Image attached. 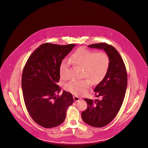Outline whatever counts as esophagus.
Returning a JSON list of instances; mask_svg holds the SVG:
<instances>
[{
    "instance_id": "1",
    "label": "esophagus",
    "mask_w": 148,
    "mask_h": 148,
    "mask_svg": "<svg viewBox=\"0 0 148 148\" xmlns=\"http://www.w3.org/2000/svg\"><path fill=\"white\" fill-rule=\"evenodd\" d=\"M73 98H74V101H75V102H77V101H79L80 100H81V98H79V97H77V96H74V97H73Z\"/></svg>"
}]
</instances>
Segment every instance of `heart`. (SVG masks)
<instances>
[{
    "mask_svg": "<svg viewBox=\"0 0 148 148\" xmlns=\"http://www.w3.org/2000/svg\"><path fill=\"white\" fill-rule=\"evenodd\" d=\"M69 62L84 69V76L93 84H97L103 80L108 73L110 58L106 53L94 51L80 48L72 54ZM69 63L66 60L62 61L59 67L60 75L62 79L67 77L66 72ZM90 85L89 79L72 80L65 85V90L75 95H84Z\"/></svg>",
    "mask_w": 148,
    "mask_h": 148,
    "instance_id": "obj_1",
    "label": "heart"
}]
</instances>
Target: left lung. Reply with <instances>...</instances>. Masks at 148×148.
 <instances>
[{"label":"left lung","instance_id":"8db88e82","mask_svg":"<svg viewBox=\"0 0 148 148\" xmlns=\"http://www.w3.org/2000/svg\"><path fill=\"white\" fill-rule=\"evenodd\" d=\"M88 47L103 50L110 58L107 74L94 90L96 97H101L102 99L95 101L84 99L88 106L81 113L82 119L86 124L102 127L112 121L121 108L127 88V73L121 56L113 46L101 43Z\"/></svg>","mask_w":148,"mask_h":148}]
</instances>
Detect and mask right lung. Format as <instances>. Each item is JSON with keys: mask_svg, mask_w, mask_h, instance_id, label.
<instances>
[{"mask_svg": "<svg viewBox=\"0 0 148 148\" xmlns=\"http://www.w3.org/2000/svg\"><path fill=\"white\" fill-rule=\"evenodd\" d=\"M76 45H40L29 58L23 71L22 88L24 103L32 119L45 128H52L65 120L73 95L56 83L60 80L59 67Z\"/></svg>", "mask_w": 148, "mask_h": 148, "instance_id": "1", "label": "right lung"}]
</instances>
